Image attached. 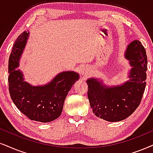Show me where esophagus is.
Segmentation results:
<instances>
[{
  "label": "esophagus",
  "mask_w": 153,
  "mask_h": 153,
  "mask_svg": "<svg viewBox=\"0 0 153 153\" xmlns=\"http://www.w3.org/2000/svg\"><path fill=\"white\" fill-rule=\"evenodd\" d=\"M88 69L85 68H82L81 72H82V75H87V73H88Z\"/></svg>",
  "instance_id": "obj_1"
}]
</instances>
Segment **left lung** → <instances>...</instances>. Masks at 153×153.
Wrapping results in <instances>:
<instances>
[{"label":"left lung","mask_w":153,"mask_h":153,"mask_svg":"<svg viewBox=\"0 0 153 153\" xmlns=\"http://www.w3.org/2000/svg\"><path fill=\"white\" fill-rule=\"evenodd\" d=\"M126 57L130 61V80L122 85L107 88L97 79L87 80L88 97L96 117L109 122L122 121L131 116L140 104L146 85L147 55L140 42L128 46Z\"/></svg>","instance_id":"left-lung-1"}]
</instances>
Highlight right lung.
Instances as JSON below:
<instances>
[{"instance_id": "right-lung-1", "label": "right lung", "mask_w": 153, "mask_h": 153, "mask_svg": "<svg viewBox=\"0 0 153 153\" xmlns=\"http://www.w3.org/2000/svg\"><path fill=\"white\" fill-rule=\"evenodd\" d=\"M29 33L24 32L13 46L8 61V87L11 99L23 114L30 120L47 123L61 116L69 90L79 78L73 71L59 73L49 84L34 87L25 82L17 68Z\"/></svg>"}]
</instances>
